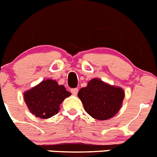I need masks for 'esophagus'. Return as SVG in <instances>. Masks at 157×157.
Wrapping results in <instances>:
<instances>
[{"mask_svg":"<svg viewBox=\"0 0 157 157\" xmlns=\"http://www.w3.org/2000/svg\"><path fill=\"white\" fill-rule=\"evenodd\" d=\"M71 94H73V95H77L78 92V88L71 89Z\"/></svg>","mask_w":157,"mask_h":157,"instance_id":"esophagus-1","label":"esophagus"}]
</instances>
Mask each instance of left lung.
I'll return each mask as SVG.
<instances>
[{
	"label": "left lung",
	"instance_id": "8db88e82",
	"mask_svg": "<svg viewBox=\"0 0 157 157\" xmlns=\"http://www.w3.org/2000/svg\"><path fill=\"white\" fill-rule=\"evenodd\" d=\"M124 96L123 89L107 84L99 78L91 79L87 86L78 93L86 112L99 120L113 117L120 111Z\"/></svg>",
	"mask_w": 157,
	"mask_h": 157
}]
</instances>
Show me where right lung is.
Masks as SVG:
<instances>
[{
    "label": "right lung",
    "mask_w": 157,
    "mask_h": 157,
    "mask_svg": "<svg viewBox=\"0 0 157 157\" xmlns=\"http://www.w3.org/2000/svg\"><path fill=\"white\" fill-rule=\"evenodd\" d=\"M71 94L63 85H58L56 80L47 79L26 91L23 98L32 114L48 119L57 114L60 104Z\"/></svg>",
    "instance_id": "obj_1"
}]
</instances>
